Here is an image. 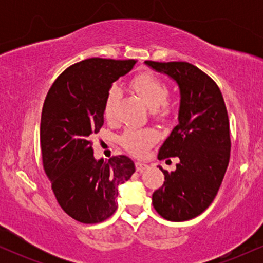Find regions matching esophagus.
I'll return each mask as SVG.
<instances>
[{
    "label": "esophagus",
    "mask_w": 263,
    "mask_h": 263,
    "mask_svg": "<svg viewBox=\"0 0 263 263\" xmlns=\"http://www.w3.org/2000/svg\"><path fill=\"white\" fill-rule=\"evenodd\" d=\"M149 165L147 164V163H143V162H136V170L137 172H143L144 170H147Z\"/></svg>",
    "instance_id": "34e87169"
}]
</instances>
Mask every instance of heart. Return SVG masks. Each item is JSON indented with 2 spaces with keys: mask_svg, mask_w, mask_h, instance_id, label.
Returning <instances> with one entry per match:
<instances>
[{
  "mask_svg": "<svg viewBox=\"0 0 263 263\" xmlns=\"http://www.w3.org/2000/svg\"><path fill=\"white\" fill-rule=\"evenodd\" d=\"M131 86L138 93L142 101L151 108L155 116L167 117L172 112V106L164 101L167 98L168 87L161 79L151 74H141L135 78ZM119 96L120 87L117 85L111 86L104 102V115L106 119H111L114 116ZM156 141L157 132L152 128L127 129L121 137L123 147L135 156H143Z\"/></svg>",
  "mask_w": 263,
  "mask_h": 263,
  "instance_id": "1",
  "label": "heart"
}]
</instances>
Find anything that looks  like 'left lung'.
<instances>
[{"instance_id":"left-lung-1","label":"left lung","mask_w":263,"mask_h":263,"mask_svg":"<svg viewBox=\"0 0 263 263\" xmlns=\"http://www.w3.org/2000/svg\"><path fill=\"white\" fill-rule=\"evenodd\" d=\"M144 63L176 81L180 93L178 125L158 153V159L178 157L179 163L174 172L159 167L165 180L152 204L162 218L186 221L209 208L224 179L231 148L228 111L219 86L197 66Z\"/></svg>"}]
</instances>
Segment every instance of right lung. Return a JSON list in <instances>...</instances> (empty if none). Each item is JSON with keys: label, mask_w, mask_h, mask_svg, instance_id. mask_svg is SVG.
Listing matches in <instances>:
<instances>
[{"label": "right lung", "mask_w": 263, "mask_h": 263, "mask_svg": "<svg viewBox=\"0 0 263 263\" xmlns=\"http://www.w3.org/2000/svg\"><path fill=\"white\" fill-rule=\"evenodd\" d=\"M135 64L134 59H85L63 71L45 98L41 119L45 174L62 209L84 224L112 215L119 185L136 171L126 156L95 159L90 141L104 125L107 91Z\"/></svg>", "instance_id": "obj_1"}]
</instances>
